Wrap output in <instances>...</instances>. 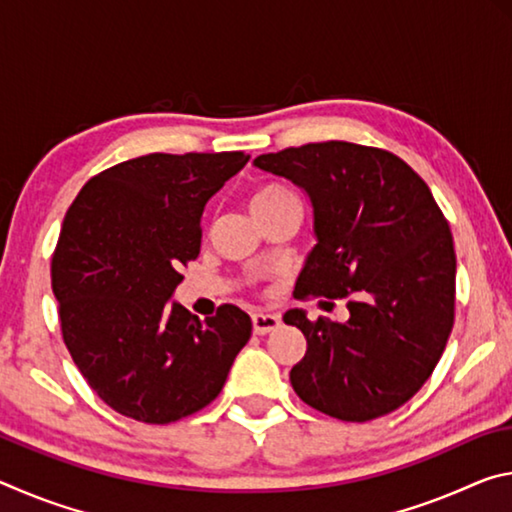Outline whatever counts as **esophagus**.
Wrapping results in <instances>:
<instances>
[{
	"label": "esophagus",
	"instance_id": "obj_1",
	"mask_svg": "<svg viewBox=\"0 0 512 512\" xmlns=\"http://www.w3.org/2000/svg\"><path fill=\"white\" fill-rule=\"evenodd\" d=\"M280 325H282V320L275 314H255L253 316V332L255 334H268Z\"/></svg>",
	"mask_w": 512,
	"mask_h": 512
}]
</instances>
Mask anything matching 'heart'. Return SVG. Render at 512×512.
Instances as JSON below:
<instances>
[{
    "instance_id": "obj_1",
    "label": "heart",
    "mask_w": 512,
    "mask_h": 512,
    "mask_svg": "<svg viewBox=\"0 0 512 512\" xmlns=\"http://www.w3.org/2000/svg\"><path fill=\"white\" fill-rule=\"evenodd\" d=\"M293 196L287 187L277 185V183H266V185H259L253 196H250V210H253V214L257 212H264L268 210V207L277 205L280 201H284V198Z\"/></svg>"
}]
</instances>
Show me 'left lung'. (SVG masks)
Wrapping results in <instances>:
<instances>
[{"instance_id":"obj_1","label":"left lung","mask_w":512,"mask_h":512,"mask_svg":"<svg viewBox=\"0 0 512 512\" xmlns=\"http://www.w3.org/2000/svg\"><path fill=\"white\" fill-rule=\"evenodd\" d=\"M255 167L289 178L314 205L318 244L293 296L345 298L350 311L345 323L284 314L307 339L293 391L345 422L400 409L454 327V239L431 189L395 153L341 140L259 155Z\"/></svg>"}]
</instances>
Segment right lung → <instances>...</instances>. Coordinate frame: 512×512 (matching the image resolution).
<instances>
[{"label":"right lung","instance_id":"add662e5","mask_svg":"<svg viewBox=\"0 0 512 512\" xmlns=\"http://www.w3.org/2000/svg\"><path fill=\"white\" fill-rule=\"evenodd\" d=\"M248 162L244 151L151 153L83 185L51 257L69 354L110 409L169 424L205 409L253 332L221 305L198 320L169 302L201 253L203 207Z\"/></svg>","mask_w":512,"mask_h":512}]
</instances>
